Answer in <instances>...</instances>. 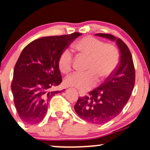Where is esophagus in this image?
<instances>
[{"instance_id": "34e87169", "label": "esophagus", "mask_w": 150, "mask_h": 150, "mask_svg": "<svg viewBox=\"0 0 150 150\" xmlns=\"http://www.w3.org/2000/svg\"><path fill=\"white\" fill-rule=\"evenodd\" d=\"M79 94H80V95H81V96H83L84 95L83 93L81 92V91H79Z\"/></svg>"}]
</instances>
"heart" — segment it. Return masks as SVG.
I'll return each instance as SVG.
<instances>
[{
  "instance_id": "obj_1",
  "label": "heart",
  "mask_w": 150,
  "mask_h": 150,
  "mask_svg": "<svg viewBox=\"0 0 150 150\" xmlns=\"http://www.w3.org/2000/svg\"><path fill=\"white\" fill-rule=\"evenodd\" d=\"M78 56L87 57L85 72H75L65 80L69 86L88 91L97 83L98 78L103 80L114 73L120 63V53L114 45L105 43L93 36H85L72 44ZM58 66L62 72L67 74L72 69V56L68 50H64L58 59Z\"/></svg>"
}]
</instances>
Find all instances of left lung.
Returning a JSON list of instances; mask_svg holds the SVG:
<instances>
[{
    "label": "left lung",
    "mask_w": 150,
    "mask_h": 150,
    "mask_svg": "<svg viewBox=\"0 0 150 150\" xmlns=\"http://www.w3.org/2000/svg\"><path fill=\"white\" fill-rule=\"evenodd\" d=\"M97 36L116 40L120 50V64L100 86L88 96L79 97L75 110L83 120L96 125L110 121L118 116L130 99L135 85L136 72L131 53L127 45L109 33Z\"/></svg>",
    "instance_id": "left-lung-1"
}]
</instances>
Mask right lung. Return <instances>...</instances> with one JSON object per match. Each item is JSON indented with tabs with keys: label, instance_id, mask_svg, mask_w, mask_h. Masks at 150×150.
<instances>
[{
	"label": "right lung",
	"instance_id": "obj_1",
	"mask_svg": "<svg viewBox=\"0 0 150 150\" xmlns=\"http://www.w3.org/2000/svg\"><path fill=\"white\" fill-rule=\"evenodd\" d=\"M82 33L42 37L26 45L14 66L11 91L20 118L26 124L44 119L48 101L59 91H50L62 78L58 66L59 55Z\"/></svg>",
	"mask_w": 150,
	"mask_h": 150
}]
</instances>
